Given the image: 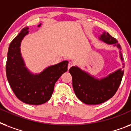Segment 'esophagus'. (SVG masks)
Returning a JSON list of instances; mask_svg holds the SVG:
<instances>
[{
  "label": "esophagus",
  "instance_id": "obj_1",
  "mask_svg": "<svg viewBox=\"0 0 131 131\" xmlns=\"http://www.w3.org/2000/svg\"><path fill=\"white\" fill-rule=\"evenodd\" d=\"M73 63L72 62H69V64H68V69H69L72 66H73Z\"/></svg>",
  "mask_w": 131,
  "mask_h": 131
}]
</instances>
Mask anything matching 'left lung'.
I'll return each mask as SVG.
<instances>
[{
	"label": "left lung",
	"mask_w": 131,
	"mask_h": 131,
	"mask_svg": "<svg viewBox=\"0 0 131 131\" xmlns=\"http://www.w3.org/2000/svg\"><path fill=\"white\" fill-rule=\"evenodd\" d=\"M99 39L120 49V59L123 61L120 51L121 47L115 38L108 32H104ZM124 67L123 66L122 68ZM69 73L72 76L73 88L75 95L81 101L87 105H98L111 99L118 90L124 75V71L120 69L105 78L99 80L77 66L72 67Z\"/></svg>",
	"instance_id": "8db88e82"
}]
</instances>
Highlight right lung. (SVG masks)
<instances>
[{"label":"right lung","mask_w":131,"mask_h":131,"mask_svg":"<svg viewBox=\"0 0 131 131\" xmlns=\"http://www.w3.org/2000/svg\"><path fill=\"white\" fill-rule=\"evenodd\" d=\"M41 26V24L38 27ZM28 28H24L9 45L6 63L7 80L13 92L24 103L38 105L51 97L54 85L60 77L67 71L69 62L64 60L49 66L40 73H32L25 66L20 45L28 34Z\"/></svg>","instance_id":"obj_1"}]
</instances>
